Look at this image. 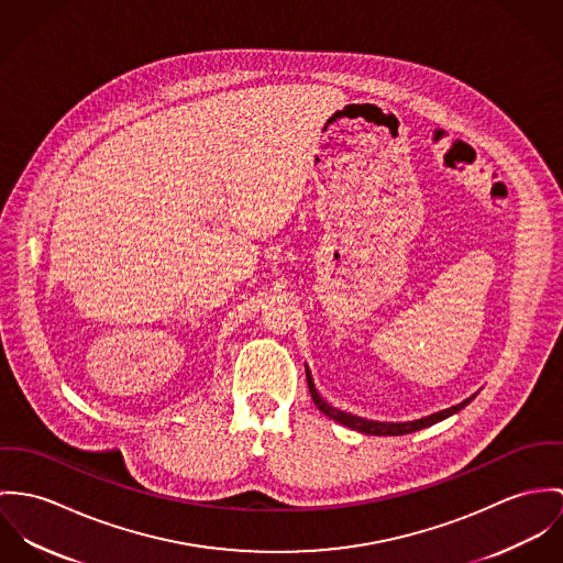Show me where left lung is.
<instances>
[{
    "mask_svg": "<svg viewBox=\"0 0 563 563\" xmlns=\"http://www.w3.org/2000/svg\"><path fill=\"white\" fill-rule=\"evenodd\" d=\"M307 382H309V390H311L314 406H317L325 417L334 419L336 423H341V426H345V428H352V430H356V432H361V434H372V437H401V434H412V432H417V430L430 428V426H434L438 421H442V419L455 415L457 410H462V408H464L468 401H473V397H475V395H473V397L464 399V401L457 404V406H451V408H446V410H440V412H434V415L423 417V419H417V421H408V423H379V421H369V419H361V417L341 412V410L332 408L330 404H325V401L319 397V393L314 390V384H312L309 369H307Z\"/></svg>",
    "mask_w": 563,
    "mask_h": 563,
    "instance_id": "obj_1",
    "label": "left lung"
}]
</instances>
